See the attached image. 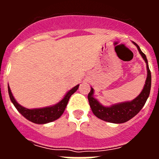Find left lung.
Segmentation results:
<instances>
[{"instance_id":"obj_1","label":"left lung","mask_w":159,"mask_h":159,"mask_svg":"<svg viewBox=\"0 0 159 159\" xmlns=\"http://www.w3.org/2000/svg\"><path fill=\"white\" fill-rule=\"evenodd\" d=\"M132 43L137 47L140 55L143 60H145L146 64H147V76L141 93L133 100L119 102V103H116L109 107L102 106L100 102L95 99L94 97V89L92 88H91V91L88 95V102L94 115L97 118L108 123H123L130 120L141 111L150 95L151 87V71L149 69L147 57L141 51L139 46L138 45L137 43L134 42H132Z\"/></svg>"}]
</instances>
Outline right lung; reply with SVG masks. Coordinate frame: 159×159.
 <instances>
[{"label": "right lung", "instance_id": "obj_1", "mask_svg": "<svg viewBox=\"0 0 159 159\" xmlns=\"http://www.w3.org/2000/svg\"><path fill=\"white\" fill-rule=\"evenodd\" d=\"M79 86L80 85L78 84V85L71 88V90H69L64 95V98L60 102H57V104L45 107L34 108V109H28V108L24 107L21 105H20L16 102V99H14L9 86H8V91L9 98H10L12 102L13 103L15 107L16 108V110L21 114L25 119H27L28 120L36 123V124H45V123H51V122L57 120V119H59L60 116H62L66 107H67L70 97L72 94L76 92L77 89L79 88Z\"/></svg>", "mask_w": 159, "mask_h": 159}]
</instances>
